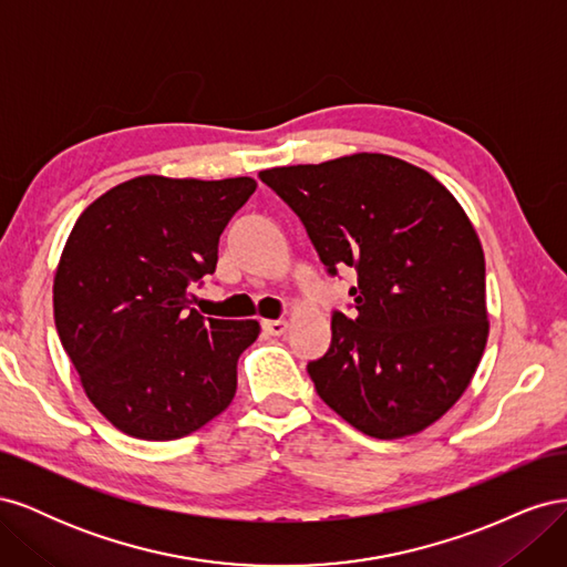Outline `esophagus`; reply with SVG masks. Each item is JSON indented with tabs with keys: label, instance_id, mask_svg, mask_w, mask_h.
Instances as JSON below:
<instances>
[{
	"label": "esophagus",
	"instance_id": "34e87169",
	"mask_svg": "<svg viewBox=\"0 0 567 567\" xmlns=\"http://www.w3.org/2000/svg\"><path fill=\"white\" fill-rule=\"evenodd\" d=\"M262 329L269 336H284L288 329V321L286 319H265L262 321Z\"/></svg>",
	"mask_w": 567,
	"mask_h": 567
}]
</instances>
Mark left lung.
<instances>
[{
	"label": "left lung",
	"instance_id": "left-lung-1",
	"mask_svg": "<svg viewBox=\"0 0 567 567\" xmlns=\"http://www.w3.org/2000/svg\"><path fill=\"white\" fill-rule=\"evenodd\" d=\"M326 271L354 267V312L307 364L317 394L379 440L421 433L454 406L485 352V255L458 200L383 153L262 169Z\"/></svg>",
	"mask_w": 567,
	"mask_h": 567
}]
</instances>
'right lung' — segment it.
<instances>
[{"instance_id":"1","label":"right lung","mask_w":567,"mask_h":567,"mask_svg":"<svg viewBox=\"0 0 567 567\" xmlns=\"http://www.w3.org/2000/svg\"><path fill=\"white\" fill-rule=\"evenodd\" d=\"M250 177H134L84 210L54 277V321L90 402L117 431L177 440L225 411L260 323L192 310Z\"/></svg>"}]
</instances>
